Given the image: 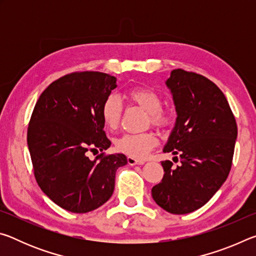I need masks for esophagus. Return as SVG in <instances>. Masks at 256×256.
I'll return each mask as SVG.
<instances>
[{"mask_svg":"<svg viewBox=\"0 0 256 256\" xmlns=\"http://www.w3.org/2000/svg\"><path fill=\"white\" fill-rule=\"evenodd\" d=\"M128 164H131V166H134V164H144V160H140V159H136L134 157H128Z\"/></svg>","mask_w":256,"mask_h":256,"instance_id":"esophagus-1","label":"esophagus"}]
</instances>
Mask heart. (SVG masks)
Segmentation results:
<instances>
[{"instance_id": "obj_1", "label": "heart", "mask_w": 256, "mask_h": 256, "mask_svg": "<svg viewBox=\"0 0 256 256\" xmlns=\"http://www.w3.org/2000/svg\"><path fill=\"white\" fill-rule=\"evenodd\" d=\"M128 97L149 115L148 124L164 128L170 123V115L162 110V99L157 92L148 88H133L128 90ZM123 115V105L120 99L110 94L102 102V118L104 124L110 130H116L120 124ZM158 144V138L154 132L144 133H125L116 138L115 146L120 152L130 157L144 158L150 150Z\"/></svg>"}]
</instances>
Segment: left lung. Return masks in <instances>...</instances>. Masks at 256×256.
<instances>
[{"mask_svg":"<svg viewBox=\"0 0 256 256\" xmlns=\"http://www.w3.org/2000/svg\"><path fill=\"white\" fill-rule=\"evenodd\" d=\"M166 86L177 118L164 152L178 154L180 164L162 162L164 174L151 194L164 210L185 214L204 206L227 180L237 124L224 94L206 76L176 68Z\"/></svg>","mask_w":256,"mask_h":256,"instance_id":"left-lung-1","label":"left lung"}]
</instances>
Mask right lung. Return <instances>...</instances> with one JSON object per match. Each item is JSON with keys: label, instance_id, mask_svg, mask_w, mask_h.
Listing matches in <instances>:
<instances>
[{"label": "right lung", "instance_id": "1", "mask_svg": "<svg viewBox=\"0 0 256 256\" xmlns=\"http://www.w3.org/2000/svg\"><path fill=\"white\" fill-rule=\"evenodd\" d=\"M116 78L84 71L64 76L47 86L34 108L27 142L40 188L56 204L74 214L97 209L110 200L115 174L128 164L123 154L86 152L110 146L102 106Z\"/></svg>", "mask_w": 256, "mask_h": 256}]
</instances>
